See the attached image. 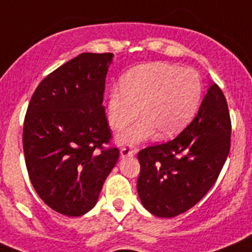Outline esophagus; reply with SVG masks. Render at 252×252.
Here are the masks:
<instances>
[{
  "label": "esophagus",
  "mask_w": 252,
  "mask_h": 252,
  "mask_svg": "<svg viewBox=\"0 0 252 252\" xmlns=\"http://www.w3.org/2000/svg\"><path fill=\"white\" fill-rule=\"evenodd\" d=\"M136 150L133 147H131V146H124V147L121 148V151H120V155H121L122 158L125 157H132L133 155H135Z\"/></svg>",
  "instance_id": "esophagus-1"
}]
</instances>
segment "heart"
<instances>
[{"mask_svg": "<svg viewBox=\"0 0 252 252\" xmlns=\"http://www.w3.org/2000/svg\"><path fill=\"white\" fill-rule=\"evenodd\" d=\"M203 94L199 74L191 68L167 63L137 66L124 75L121 88L109 95V124L119 131L143 115L140 121L126 128L120 141L137 143L158 131L168 138L177 135L198 111Z\"/></svg>", "mask_w": 252, "mask_h": 252, "instance_id": "obj_1", "label": "heart"}]
</instances>
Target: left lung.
Segmentation results:
<instances>
[{
  "label": "left lung",
  "instance_id": "obj_1",
  "mask_svg": "<svg viewBox=\"0 0 252 252\" xmlns=\"http://www.w3.org/2000/svg\"><path fill=\"white\" fill-rule=\"evenodd\" d=\"M231 121L221 89L209 81L193 121L174 140L138 152L137 191L143 207L159 218L187 212L209 191L230 151Z\"/></svg>",
  "mask_w": 252,
  "mask_h": 252
}]
</instances>
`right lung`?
Returning <instances> with one entry per match:
<instances>
[{"label": "right lung", "instance_id": "obj_1", "mask_svg": "<svg viewBox=\"0 0 252 252\" xmlns=\"http://www.w3.org/2000/svg\"><path fill=\"white\" fill-rule=\"evenodd\" d=\"M111 53H83L45 76L28 105L23 151L30 179L53 210L80 217L119 159L102 106Z\"/></svg>", "mask_w": 252, "mask_h": 252}]
</instances>
